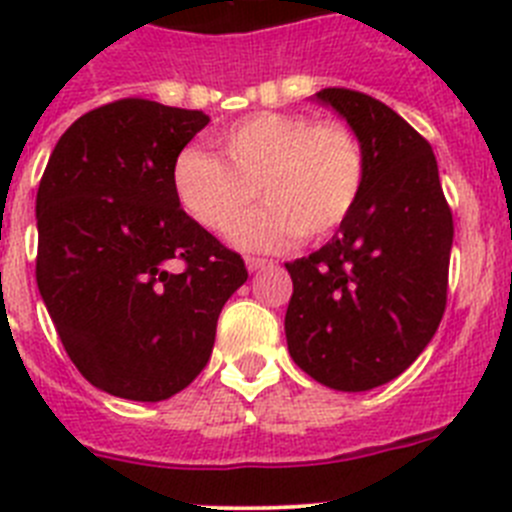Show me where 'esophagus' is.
Returning <instances> with one entry per match:
<instances>
[{
	"mask_svg": "<svg viewBox=\"0 0 512 512\" xmlns=\"http://www.w3.org/2000/svg\"><path fill=\"white\" fill-rule=\"evenodd\" d=\"M269 264H271L269 259H256V256H248V259H246L248 271H261V269H266Z\"/></svg>",
	"mask_w": 512,
	"mask_h": 512,
	"instance_id": "obj_1",
	"label": "esophagus"
}]
</instances>
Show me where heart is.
Here are the masks:
<instances>
[{
	"label": "heart",
	"instance_id": "obj_1",
	"mask_svg": "<svg viewBox=\"0 0 512 512\" xmlns=\"http://www.w3.org/2000/svg\"><path fill=\"white\" fill-rule=\"evenodd\" d=\"M223 158L187 148L174 164L184 210L212 233L233 228L264 197L269 207L235 228V243L277 248L300 233L325 238L354 212L364 189V151L341 122L300 112H259L217 135Z\"/></svg>",
	"mask_w": 512,
	"mask_h": 512
}]
</instances>
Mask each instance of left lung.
Returning a JSON list of instances; mask_svg holds the SVG:
<instances>
[{"instance_id": "8db88e82", "label": "left lung", "mask_w": 512, "mask_h": 512, "mask_svg": "<svg viewBox=\"0 0 512 512\" xmlns=\"http://www.w3.org/2000/svg\"><path fill=\"white\" fill-rule=\"evenodd\" d=\"M315 99L351 125L364 189L338 233L289 261V356L330 390L366 392L400 377L446 310L454 220L431 143L395 110L354 89Z\"/></svg>"}]
</instances>
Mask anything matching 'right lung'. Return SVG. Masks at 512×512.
Here are the masks:
<instances>
[{
	"mask_svg": "<svg viewBox=\"0 0 512 512\" xmlns=\"http://www.w3.org/2000/svg\"><path fill=\"white\" fill-rule=\"evenodd\" d=\"M207 122L117 99L61 135L40 179V297L76 369L115 397L158 402L192 384L220 310L248 279L176 197V158Z\"/></svg>",
	"mask_w": 512,
	"mask_h": 512,
	"instance_id": "add662e5",
	"label": "right lung"
}]
</instances>
